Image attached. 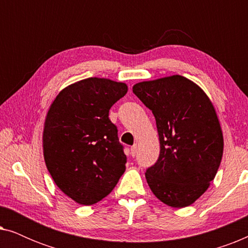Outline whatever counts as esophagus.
I'll return each instance as SVG.
<instances>
[{
    "label": "esophagus",
    "mask_w": 248,
    "mask_h": 248,
    "mask_svg": "<svg viewBox=\"0 0 248 248\" xmlns=\"http://www.w3.org/2000/svg\"><path fill=\"white\" fill-rule=\"evenodd\" d=\"M137 152H138V145L134 144L133 147L131 148V155H132V157H134V155H137Z\"/></svg>",
    "instance_id": "obj_1"
}]
</instances>
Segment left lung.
<instances>
[{"label": "left lung", "instance_id": "1", "mask_svg": "<svg viewBox=\"0 0 248 248\" xmlns=\"http://www.w3.org/2000/svg\"><path fill=\"white\" fill-rule=\"evenodd\" d=\"M133 93L152 110L160 143L157 162L145 172L149 187L172 208L193 204L215 179L223 154L213 104L198 84L177 74L142 81Z\"/></svg>", "mask_w": 248, "mask_h": 248}]
</instances>
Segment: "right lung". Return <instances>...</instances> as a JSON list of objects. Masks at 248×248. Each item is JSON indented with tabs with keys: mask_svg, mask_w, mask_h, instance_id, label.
<instances>
[{
	"mask_svg": "<svg viewBox=\"0 0 248 248\" xmlns=\"http://www.w3.org/2000/svg\"><path fill=\"white\" fill-rule=\"evenodd\" d=\"M126 93L124 82L88 78L64 88L47 111L46 167L61 191L79 204L101 201L124 174L126 155L108 115Z\"/></svg>",
	"mask_w": 248,
	"mask_h": 248,
	"instance_id": "right-lung-1",
	"label": "right lung"
}]
</instances>
